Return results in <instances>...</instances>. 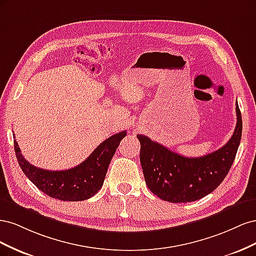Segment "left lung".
Listing matches in <instances>:
<instances>
[{"label": "left lung", "instance_id": "obj_1", "mask_svg": "<svg viewBox=\"0 0 256 256\" xmlns=\"http://www.w3.org/2000/svg\"><path fill=\"white\" fill-rule=\"evenodd\" d=\"M237 124L230 141L203 157L188 158L138 134L140 161L147 187L161 200L188 203L206 196L223 182L235 160L242 140V120L236 104Z\"/></svg>", "mask_w": 256, "mask_h": 256}]
</instances>
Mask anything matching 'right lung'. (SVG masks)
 I'll return each instance as SVG.
<instances>
[{
    "instance_id": "1",
    "label": "right lung",
    "mask_w": 256,
    "mask_h": 256,
    "mask_svg": "<svg viewBox=\"0 0 256 256\" xmlns=\"http://www.w3.org/2000/svg\"><path fill=\"white\" fill-rule=\"evenodd\" d=\"M126 130L108 138L82 164L65 171H48L36 168L22 156L14 140L18 164L28 180L46 194L67 202H78L94 196L102 189L110 162Z\"/></svg>"
}]
</instances>
